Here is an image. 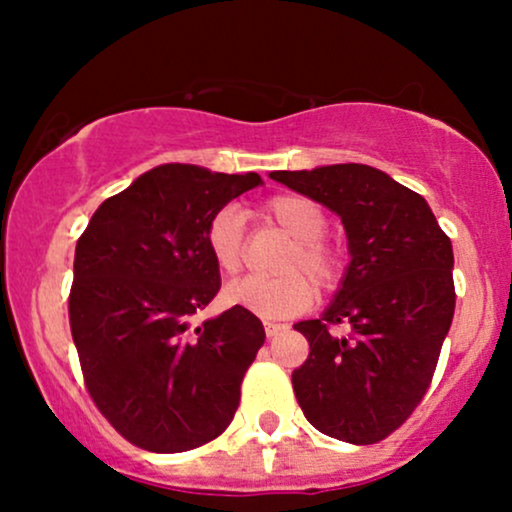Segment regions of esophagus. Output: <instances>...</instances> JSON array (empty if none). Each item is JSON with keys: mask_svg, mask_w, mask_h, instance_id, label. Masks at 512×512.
<instances>
[{"mask_svg": "<svg viewBox=\"0 0 512 512\" xmlns=\"http://www.w3.org/2000/svg\"><path fill=\"white\" fill-rule=\"evenodd\" d=\"M286 330V325H279V322H264V334H267V339L276 337V334H281Z\"/></svg>", "mask_w": 512, "mask_h": 512, "instance_id": "1", "label": "esophagus"}]
</instances>
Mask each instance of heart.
<instances>
[{
	"label": "heart",
	"instance_id": "1",
	"mask_svg": "<svg viewBox=\"0 0 512 512\" xmlns=\"http://www.w3.org/2000/svg\"><path fill=\"white\" fill-rule=\"evenodd\" d=\"M264 216L284 228L293 238L291 250L281 262V276L260 279L245 276L223 289V301L236 308L264 317L286 320L301 315L315 301V287L330 291L342 279L344 257L337 243L325 238L327 216L313 199L303 195H274L264 202ZM204 245L211 262L223 274L233 276L243 267V214L233 204H226L204 226ZM309 276L305 277L304 274ZM314 281L310 282L309 279Z\"/></svg>",
	"mask_w": 512,
	"mask_h": 512
}]
</instances>
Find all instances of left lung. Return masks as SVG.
I'll use <instances>...</instances> for the list:
<instances>
[{"label": "left lung", "instance_id": "left-lung-1", "mask_svg": "<svg viewBox=\"0 0 512 512\" xmlns=\"http://www.w3.org/2000/svg\"><path fill=\"white\" fill-rule=\"evenodd\" d=\"M269 178L342 216L351 252L325 315L293 325L310 344L293 392L320 433L378 443L419 407L436 373L455 313L450 238L424 197L363 163ZM342 324L347 332L334 333Z\"/></svg>", "mask_w": 512, "mask_h": 512}]
</instances>
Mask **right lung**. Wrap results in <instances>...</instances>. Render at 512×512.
Segmentation results:
<instances>
[{
  "instance_id": "obj_1",
  "label": "right lung",
  "mask_w": 512,
  "mask_h": 512,
  "mask_svg": "<svg viewBox=\"0 0 512 512\" xmlns=\"http://www.w3.org/2000/svg\"><path fill=\"white\" fill-rule=\"evenodd\" d=\"M260 175L166 163L108 197L76 240L69 327L84 385L137 448L185 452L233 421L264 327L236 308L192 330L221 289L204 226Z\"/></svg>"
}]
</instances>
